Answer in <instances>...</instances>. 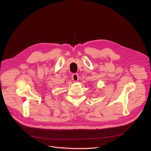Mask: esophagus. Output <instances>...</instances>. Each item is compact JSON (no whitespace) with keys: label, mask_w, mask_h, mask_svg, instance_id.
<instances>
[{"label":"esophagus","mask_w":151,"mask_h":151,"mask_svg":"<svg viewBox=\"0 0 151 151\" xmlns=\"http://www.w3.org/2000/svg\"><path fill=\"white\" fill-rule=\"evenodd\" d=\"M78 78H78V74L75 73V74H73V75H72V79H73V80L75 82H76V81H78V80H79Z\"/></svg>","instance_id":"34e87169"}]
</instances>
